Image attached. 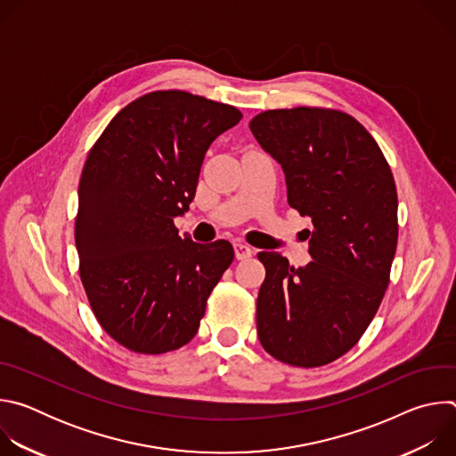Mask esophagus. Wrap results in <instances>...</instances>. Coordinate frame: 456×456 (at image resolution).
Returning a JSON list of instances; mask_svg holds the SVG:
<instances>
[{
  "mask_svg": "<svg viewBox=\"0 0 456 456\" xmlns=\"http://www.w3.org/2000/svg\"><path fill=\"white\" fill-rule=\"evenodd\" d=\"M252 252H254V250H252L248 245H245V243H241V241H236V243H234V254H236L238 259H247V257L252 256Z\"/></svg>",
  "mask_w": 456,
  "mask_h": 456,
  "instance_id": "esophagus-1",
  "label": "esophagus"
}]
</instances>
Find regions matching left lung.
<instances>
[{
    "label": "left lung",
    "mask_w": 456,
    "mask_h": 456,
    "mask_svg": "<svg viewBox=\"0 0 456 456\" xmlns=\"http://www.w3.org/2000/svg\"><path fill=\"white\" fill-rule=\"evenodd\" d=\"M248 127L281 164L290 208L312 220L314 259L294 269L280 252H257V338L285 364L324 366L357 345L387 289L399 238L394 173L366 127L339 110H267Z\"/></svg>",
    "instance_id": "1"
}]
</instances>
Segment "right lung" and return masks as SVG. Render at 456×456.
<instances>
[{"label": "right lung", "instance_id": "add662e5", "mask_svg": "<svg viewBox=\"0 0 456 456\" xmlns=\"http://www.w3.org/2000/svg\"><path fill=\"white\" fill-rule=\"evenodd\" d=\"M241 111L183 90L124 106L92 146L79 180V276L104 332L159 355L199 332L208 297L234 259L229 241L180 238L213 141Z\"/></svg>", "mask_w": 456, "mask_h": 456}]
</instances>
